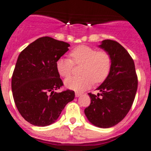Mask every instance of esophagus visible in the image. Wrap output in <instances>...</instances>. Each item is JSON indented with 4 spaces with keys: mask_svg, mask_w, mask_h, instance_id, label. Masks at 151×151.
Masks as SVG:
<instances>
[{
    "mask_svg": "<svg viewBox=\"0 0 151 151\" xmlns=\"http://www.w3.org/2000/svg\"><path fill=\"white\" fill-rule=\"evenodd\" d=\"M81 95V93H80V92H76L75 93V96L76 97H79Z\"/></svg>",
    "mask_w": 151,
    "mask_h": 151,
    "instance_id": "1",
    "label": "esophagus"
}]
</instances>
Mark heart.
<instances>
[{
    "label": "heart",
    "mask_w": 151,
    "mask_h": 151,
    "mask_svg": "<svg viewBox=\"0 0 151 151\" xmlns=\"http://www.w3.org/2000/svg\"><path fill=\"white\" fill-rule=\"evenodd\" d=\"M70 59L61 57L56 62L58 73L63 78L70 75L73 64H82L79 77H70L65 80V86L76 91H83L95 83L102 82L107 78L111 67V56L105 50L81 45L70 52Z\"/></svg>",
    "instance_id": "obj_1"
}]
</instances>
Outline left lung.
<instances>
[{
	"label": "left lung",
	"instance_id": "1",
	"mask_svg": "<svg viewBox=\"0 0 151 151\" xmlns=\"http://www.w3.org/2000/svg\"><path fill=\"white\" fill-rule=\"evenodd\" d=\"M99 47L111 56V67L109 75L97 88L101 94L88 93L90 105L84 114L91 123L100 128H109L121 122L130 110L138 85L133 58L122 45L105 40Z\"/></svg>",
	"mask_w": 151,
	"mask_h": 151
}]
</instances>
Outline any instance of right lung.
I'll return each mask as SVG.
<instances>
[{
  "label": "right lung",
  "instance_id": "add662e5",
  "mask_svg": "<svg viewBox=\"0 0 151 151\" xmlns=\"http://www.w3.org/2000/svg\"><path fill=\"white\" fill-rule=\"evenodd\" d=\"M69 46L67 42L45 36L29 44L18 56L12 74V95L19 113L34 126L53 123L75 97L71 90L54 92L63 85L56 62Z\"/></svg>",
  "mask_w": 151,
  "mask_h": 151
}]
</instances>
